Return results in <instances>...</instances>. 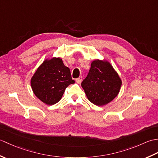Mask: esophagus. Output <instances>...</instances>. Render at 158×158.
I'll list each match as a JSON object with an SVG mask.
<instances>
[{"mask_svg": "<svg viewBox=\"0 0 158 158\" xmlns=\"http://www.w3.org/2000/svg\"><path fill=\"white\" fill-rule=\"evenodd\" d=\"M76 81L78 83H80L81 81H82V77H79V78L76 79Z\"/></svg>", "mask_w": 158, "mask_h": 158, "instance_id": "1", "label": "esophagus"}]
</instances>
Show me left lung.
Masks as SVG:
<instances>
[{
    "label": "left lung",
    "instance_id": "left-lung-1",
    "mask_svg": "<svg viewBox=\"0 0 158 158\" xmlns=\"http://www.w3.org/2000/svg\"><path fill=\"white\" fill-rule=\"evenodd\" d=\"M122 81L109 62L94 60L81 83L88 100L97 106L106 105L118 94Z\"/></svg>",
    "mask_w": 158,
    "mask_h": 158
}]
</instances>
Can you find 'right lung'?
I'll list each match as a JSON object with an SVG mask.
<instances>
[{
    "label": "right lung",
    "instance_id": "add662e5",
    "mask_svg": "<svg viewBox=\"0 0 158 158\" xmlns=\"http://www.w3.org/2000/svg\"><path fill=\"white\" fill-rule=\"evenodd\" d=\"M74 83L69 68L59 58L43 62L31 79L33 92L48 105L59 102L66 88Z\"/></svg>",
    "mask_w": 158,
    "mask_h": 158
}]
</instances>
